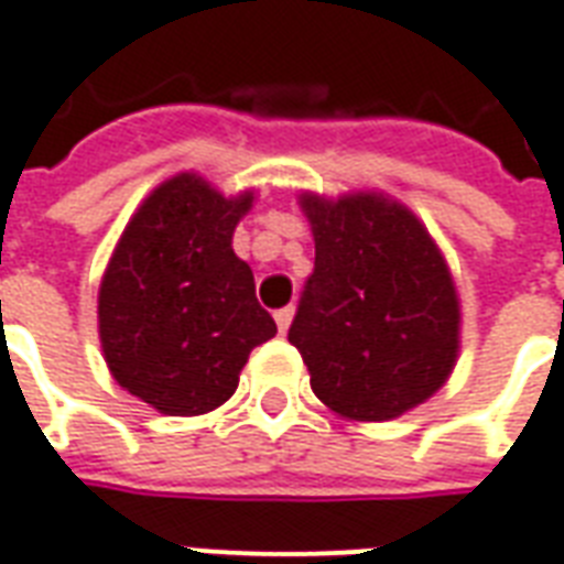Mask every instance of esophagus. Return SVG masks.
<instances>
[{
	"label": "esophagus",
	"instance_id": "34e87169",
	"mask_svg": "<svg viewBox=\"0 0 564 564\" xmlns=\"http://www.w3.org/2000/svg\"><path fill=\"white\" fill-rule=\"evenodd\" d=\"M273 318H276L279 333H285L288 327H291V318H294V306H282V310H276V315H273Z\"/></svg>",
	"mask_w": 564,
	"mask_h": 564
}]
</instances>
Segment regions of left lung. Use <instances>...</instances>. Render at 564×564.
<instances>
[{
  "mask_svg": "<svg viewBox=\"0 0 564 564\" xmlns=\"http://www.w3.org/2000/svg\"><path fill=\"white\" fill-rule=\"evenodd\" d=\"M315 270L288 330L315 397L351 421H390L445 384L459 306L442 254L381 195L303 197Z\"/></svg>",
  "mask_w": 564,
  "mask_h": 564,
  "instance_id": "8db88e82",
  "label": "left lung"
}]
</instances>
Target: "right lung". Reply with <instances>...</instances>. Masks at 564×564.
I'll return each instance as SVG.
<instances>
[{
  "label": "right lung",
  "mask_w": 564,
  "mask_h": 564,
  "mask_svg": "<svg viewBox=\"0 0 564 564\" xmlns=\"http://www.w3.org/2000/svg\"><path fill=\"white\" fill-rule=\"evenodd\" d=\"M252 195L228 200L180 174L155 188L98 291V333L110 372L162 414H204L231 397L252 348L276 336L254 276L231 249Z\"/></svg>",
  "instance_id": "1"
}]
</instances>
